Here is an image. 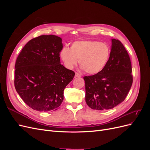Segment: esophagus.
I'll list each match as a JSON object with an SVG mask.
<instances>
[{
	"instance_id": "1",
	"label": "esophagus",
	"mask_w": 150,
	"mask_h": 150,
	"mask_svg": "<svg viewBox=\"0 0 150 150\" xmlns=\"http://www.w3.org/2000/svg\"><path fill=\"white\" fill-rule=\"evenodd\" d=\"M75 76L76 77H78V78H79V77L81 76V75L80 74L78 73V72H76V73H75Z\"/></svg>"
}]
</instances>
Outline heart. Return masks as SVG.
<instances>
[{
  "label": "heart",
  "instance_id": "obj_1",
  "mask_svg": "<svg viewBox=\"0 0 150 150\" xmlns=\"http://www.w3.org/2000/svg\"><path fill=\"white\" fill-rule=\"evenodd\" d=\"M111 56L109 45L96 40H79L71 44L70 50L63 48L60 56L68 69H72L79 60L86 72L95 74L106 67Z\"/></svg>",
  "mask_w": 150,
  "mask_h": 150
}]
</instances>
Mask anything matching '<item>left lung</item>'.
<instances>
[{"label": "left lung", "mask_w": 150, "mask_h": 150, "mask_svg": "<svg viewBox=\"0 0 150 150\" xmlns=\"http://www.w3.org/2000/svg\"><path fill=\"white\" fill-rule=\"evenodd\" d=\"M111 56L101 72L84 76L86 102L93 110H107L123 101L133 83L129 54L119 40L112 39Z\"/></svg>", "instance_id": "obj_1"}]
</instances>
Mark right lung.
Listing matches in <instances>:
<instances>
[{"label": "right lung", "instance_id": "1", "mask_svg": "<svg viewBox=\"0 0 150 150\" xmlns=\"http://www.w3.org/2000/svg\"><path fill=\"white\" fill-rule=\"evenodd\" d=\"M62 39L42 35L30 40L15 64L14 86L24 103L38 111H56L75 73L61 64Z\"/></svg>", "mask_w": 150, "mask_h": 150}]
</instances>
